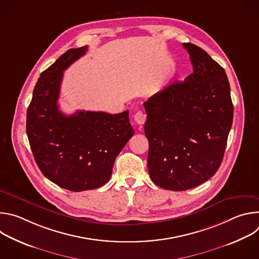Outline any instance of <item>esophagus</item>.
Instances as JSON below:
<instances>
[{
  "mask_svg": "<svg viewBox=\"0 0 259 259\" xmlns=\"http://www.w3.org/2000/svg\"><path fill=\"white\" fill-rule=\"evenodd\" d=\"M134 121L135 123H137L138 125H143L145 123V120H146V115L141 112V110H138V112H136V114L134 115Z\"/></svg>",
  "mask_w": 259,
  "mask_h": 259,
  "instance_id": "34e87169",
  "label": "esophagus"
}]
</instances>
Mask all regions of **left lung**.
I'll use <instances>...</instances> for the list:
<instances>
[{
    "instance_id": "obj_1",
    "label": "left lung",
    "mask_w": 259,
    "mask_h": 259,
    "mask_svg": "<svg viewBox=\"0 0 259 259\" xmlns=\"http://www.w3.org/2000/svg\"><path fill=\"white\" fill-rule=\"evenodd\" d=\"M194 71L144 102L147 168L158 187L186 191L212 177L223 161L234 106L227 73L206 51L184 43Z\"/></svg>"
}]
</instances>
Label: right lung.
<instances>
[{"mask_svg": "<svg viewBox=\"0 0 259 259\" xmlns=\"http://www.w3.org/2000/svg\"><path fill=\"white\" fill-rule=\"evenodd\" d=\"M88 49H69L44 70L26 114V134L42 173L60 188L82 192L102 187L117 156L133 136L129 110L110 115L85 112L65 116L58 108L63 71Z\"/></svg>", "mask_w": 259, "mask_h": 259, "instance_id": "obj_1", "label": "right lung"}]
</instances>
